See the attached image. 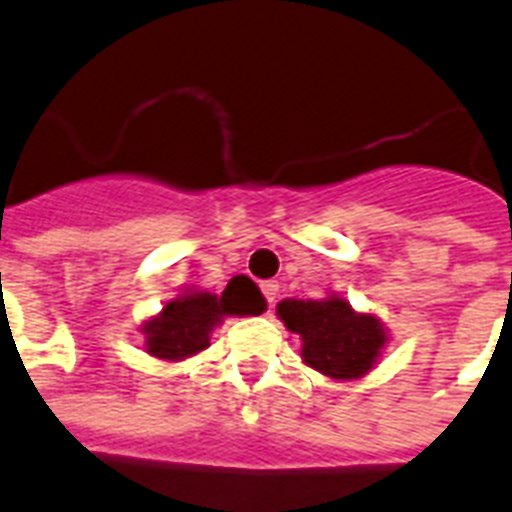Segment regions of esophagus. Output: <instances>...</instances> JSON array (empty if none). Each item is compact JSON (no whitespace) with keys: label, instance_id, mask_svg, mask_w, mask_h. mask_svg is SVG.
Returning a JSON list of instances; mask_svg holds the SVG:
<instances>
[{"label":"esophagus","instance_id":"obj_1","mask_svg":"<svg viewBox=\"0 0 512 512\" xmlns=\"http://www.w3.org/2000/svg\"><path fill=\"white\" fill-rule=\"evenodd\" d=\"M261 293H264V298H267V304H269V306H275L277 296H280V285H277L275 280L261 282Z\"/></svg>","mask_w":512,"mask_h":512}]
</instances>
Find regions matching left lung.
<instances>
[{
    "label": "left lung",
    "instance_id": "left-lung-1",
    "mask_svg": "<svg viewBox=\"0 0 512 512\" xmlns=\"http://www.w3.org/2000/svg\"><path fill=\"white\" fill-rule=\"evenodd\" d=\"M280 320L290 333L301 335L306 365L317 367L330 378H359L378 359L386 343L383 327L375 317L354 314L346 301H282L277 306Z\"/></svg>",
    "mask_w": 512,
    "mask_h": 512
}]
</instances>
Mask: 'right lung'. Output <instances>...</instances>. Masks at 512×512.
Returning <instances> with one entry per match:
<instances>
[{"instance_id":"right-lung-1","label":"right lung","mask_w":512,"mask_h":512,"mask_svg":"<svg viewBox=\"0 0 512 512\" xmlns=\"http://www.w3.org/2000/svg\"><path fill=\"white\" fill-rule=\"evenodd\" d=\"M264 296L248 277H235L224 288L222 296L195 293V296L174 298L163 306L161 317L145 325V346L153 357L182 359L195 351L206 349L208 333L227 314H261Z\"/></svg>"}]
</instances>
